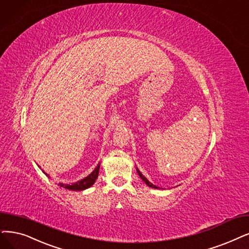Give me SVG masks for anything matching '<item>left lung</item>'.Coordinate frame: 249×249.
<instances>
[{
	"mask_svg": "<svg viewBox=\"0 0 249 249\" xmlns=\"http://www.w3.org/2000/svg\"><path fill=\"white\" fill-rule=\"evenodd\" d=\"M137 172H138V175H139V176H140V178H142V180H143V181H144V182L146 183V185H147V186H149V187H151V188H155V189H158V187H156L155 185H153L152 183H150V182H149V181L147 180V178H145V177H144V176H143V175L141 174V172L138 170V168H137Z\"/></svg>",
	"mask_w": 249,
	"mask_h": 249,
	"instance_id": "1",
	"label": "left lung"
}]
</instances>
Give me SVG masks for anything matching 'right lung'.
<instances>
[{
	"mask_svg": "<svg viewBox=\"0 0 249 249\" xmlns=\"http://www.w3.org/2000/svg\"><path fill=\"white\" fill-rule=\"evenodd\" d=\"M99 168H100V163H98V165L96 166L95 170H94L90 175H89L88 177L84 178L83 180L78 181V182H76V183H73V184H71V185L60 183V184H59V186L64 187L65 189H68V190H72V191H83V190H86V189L90 188V187L96 182L97 178H98V175H99ZM43 173H44L47 177L50 178V176H49L48 174H46L44 171H43Z\"/></svg>",
	"mask_w": 249,
	"mask_h": 249,
	"instance_id": "obj_1",
	"label": "right lung"
}]
</instances>
